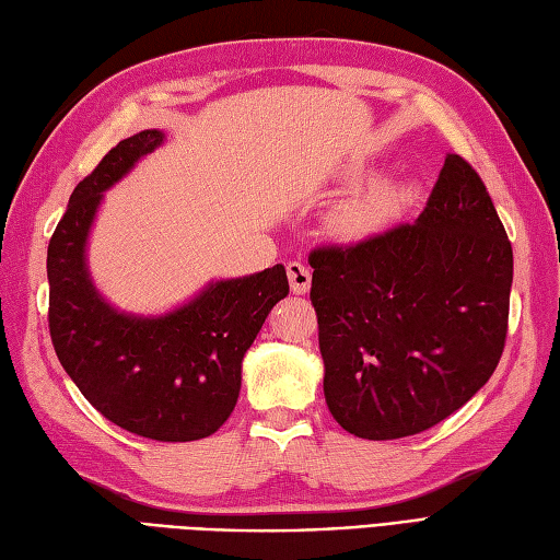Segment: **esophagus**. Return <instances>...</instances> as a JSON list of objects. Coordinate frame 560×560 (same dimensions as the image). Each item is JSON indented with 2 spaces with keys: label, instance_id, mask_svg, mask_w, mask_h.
<instances>
[{
  "label": "esophagus",
  "instance_id": "1",
  "mask_svg": "<svg viewBox=\"0 0 560 560\" xmlns=\"http://www.w3.org/2000/svg\"><path fill=\"white\" fill-rule=\"evenodd\" d=\"M288 278L294 294H306L312 288V270H308L302 260H290L288 264Z\"/></svg>",
  "mask_w": 560,
  "mask_h": 560
}]
</instances>
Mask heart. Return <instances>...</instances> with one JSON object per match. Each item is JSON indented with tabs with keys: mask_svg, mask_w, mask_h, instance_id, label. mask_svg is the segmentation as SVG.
<instances>
[{
	"mask_svg": "<svg viewBox=\"0 0 560 560\" xmlns=\"http://www.w3.org/2000/svg\"><path fill=\"white\" fill-rule=\"evenodd\" d=\"M419 186L409 179H378L335 208L330 228L345 240H364L393 225L415 203Z\"/></svg>",
	"mask_w": 560,
	"mask_h": 560,
	"instance_id": "b5f03b06",
	"label": "heart"
}]
</instances>
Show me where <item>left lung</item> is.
<instances>
[{
	"label": "left lung",
	"instance_id": "1",
	"mask_svg": "<svg viewBox=\"0 0 560 560\" xmlns=\"http://www.w3.org/2000/svg\"><path fill=\"white\" fill-rule=\"evenodd\" d=\"M312 304L335 421L369 441L415 436L499 366L513 246L481 177L445 155L427 208L350 246H320Z\"/></svg>",
	"mask_w": 560,
	"mask_h": 560
}]
</instances>
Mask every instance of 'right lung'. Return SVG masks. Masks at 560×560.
Here are the masks:
<instances>
[{"instance_id":"right-lung-1","label":"right lung","mask_w":560,"mask_h":560,"mask_svg":"<svg viewBox=\"0 0 560 560\" xmlns=\"http://www.w3.org/2000/svg\"><path fill=\"white\" fill-rule=\"evenodd\" d=\"M165 133L119 141L73 189L47 246L49 338L97 412L136 436L184 443L215 433L237 405L242 359L270 308L290 292L284 266L210 282L163 316H133L95 290L85 244L103 194Z\"/></svg>"}]
</instances>
